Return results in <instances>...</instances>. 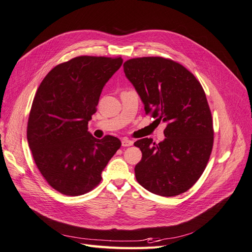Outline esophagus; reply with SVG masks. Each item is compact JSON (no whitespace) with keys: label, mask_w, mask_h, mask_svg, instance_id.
Masks as SVG:
<instances>
[{"label":"esophagus","mask_w":252,"mask_h":252,"mask_svg":"<svg viewBox=\"0 0 252 252\" xmlns=\"http://www.w3.org/2000/svg\"><path fill=\"white\" fill-rule=\"evenodd\" d=\"M134 141L127 139V138H124L123 140H121V144H123V147H131V145H133Z\"/></svg>","instance_id":"esophagus-1"}]
</instances>
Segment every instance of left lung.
<instances>
[{
  "instance_id": "1",
  "label": "left lung",
  "mask_w": 252,
  "mask_h": 252,
  "mask_svg": "<svg viewBox=\"0 0 252 252\" xmlns=\"http://www.w3.org/2000/svg\"><path fill=\"white\" fill-rule=\"evenodd\" d=\"M124 70L145 114L166 124L163 141L143 138L134 143L142 153L136 180L159 196H178L199 180L212 154L214 126L205 92L191 72L169 59H131Z\"/></svg>"
}]
</instances>
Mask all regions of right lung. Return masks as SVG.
Here are the masks:
<instances>
[{"instance_id":"right-lung-1","label":"right lung","mask_w":252,"mask_h":252,"mask_svg":"<svg viewBox=\"0 0 252 252\" xmlns=\"http://www.w3.org/2000/svg\"><path fill=\"white\" fill-rule=\"evenodd\" d=\"M121 64L120 56H77L55 66L37 89L27 140L44 179L63 194L80 196L96 188L120 148L114 136L94 138L88 123L102 88Z\"/></svg>"}]
</instances>
